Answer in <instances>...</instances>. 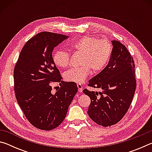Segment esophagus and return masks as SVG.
Segmentation results:
<instances>
[{
    "label": "esophagus",
    "instance_id": "esophagus-1",
    "mask_svg": "<svg viewBox=\"0 0 152 152\" xmlns=\"http://www.w3.org/2000/svg\"><path fill=\"white\" fill-rule=\"evenodd\" d=\"M77 87H78V92H82V91H83V88H82V84H77Z\"/></svg>",
    "mask_w": 152,
    "mask_h": 152
}]
</instances>
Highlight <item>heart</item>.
I'll use <instances>...</instances> for the list:
<instances>
[{
    "label": "heart",
    "instance_id": "obj_1",
    "mask_svg": "<svg viewBox=\"0 0 152 152\" xmlns=\"http://www.w3.org/2000/svg\"><path fill=\"white\" fill-rule=\"evenodd\" d=\"M74 50L83 54L81 66L69 69L64 74L68 82L82 83L91 73H97L106 67L112 51V46L109 41L99 39L93 36H84L72 44ZM53 61L60 68H66L70 64V54L65 50H58L53 53Z\"/></svg>",
    "mask_w": 152,
    "mask_h": 152
}]
</instances>
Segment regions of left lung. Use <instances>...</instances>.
I'll list each match as a JSON object with an SVG mask.
<instances>
[{"mask_svg":"<svg viewBox=\"0 0 152 152\" xmlns=\"http://www.w3.org/2000/svg\"><path fill=\"white\" fill-rule=\"evenodd\" d=\"M113 50L108 65L88 81V86L101 92H83L91 99L88 113L96 124L108 127L124 117L132 104L136 88L135 64L127 48L112 41Z\"/></svg>","mask_w":152,"mask_h":152,"instance_id":"left-lung-1","label":"left lung"}]
</instances>
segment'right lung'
I'll return each instance as SVG.
<instances>
[{"label": "right lung", "mask_w": 152, "mask_h": 152, "mask_svg": "<svg viewBox=\"0 0 152 152\" xmlns=\"http://www.w3.org/2000/svg\"><path fill=\"white\" fill-rule=\"evenodd\" d=\"M68 36L41 32L25 43L14 68V88L18 104L29 123L42 130H52L65 119L78 87L61 80L53 63V49ZM61 82L55 94L52 82Z\"/></svg>", "instance_id": "add662e5"}]
</instances>
